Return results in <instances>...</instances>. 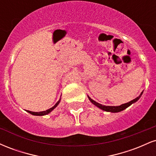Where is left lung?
Listing matches in <instances>:
<instances>
[{
    "label": "left lung",
    "instance_id": "left-lung-1",
    "mask_svg": "<svg viewBox=\"0 0 156 156\" xmlns=\"http://www.w3.org/2000/svg\"><path fill=\"white\" fill-rule=\"evenodd\" d=\"M143 92L141 93V94L139 95V97H137L136 98H135V99H133V101L128 102V103H125V104H122L121 105H119V106H107V105H101L100 104V103H97V102H95L94 101H93L92 99H91L89 97H88L89 101H90L92 103H93L94 105H95L96 106H98V108H101L102 110L103 111H105V112H121V111L124 110V109H125L126 108H128V106H130V105L132 104V103H135V102H136L139 99V98H141V94H142Z\"/></svg>",
    "mask_w": 156,
    "mask_h": 156
}]
</instances>
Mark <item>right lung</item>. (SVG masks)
Here are the masks:
<instances>
[{
	"mask_svg": "<svg viewBox=\"0 0 156 156\" xmlns=\"http://www.w3.org/2000/svg\"><path fill=\"white\" fill-rule=\"evenodd\" d=\"M59 102H60V100H59V101H58V102H57L56 103H55V105H54V106H53V107H52V108H51L48 109V110L44 111V112H31V111H28V110H27V112H28V113H30V114H33V115H37V116H43V115H46V114H49L50 112H52V111H53V109H54V108H55V107H56L57 105H58V103H59Z\"/></svg>",
	"mask_w": 156,
	"mask_h": 156,
	"instance_id": "right-lung-1",
	"label": "right lung"
}]
</instances>
